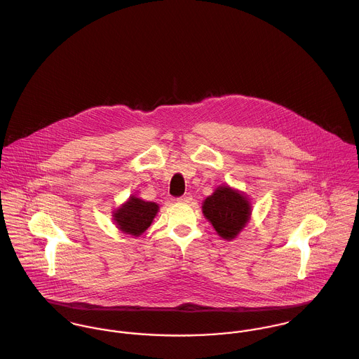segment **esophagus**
<instances>
[{"label":"esophagus","instance_id":"34e87169","mask_svg":"<svg viewBox=\"0 0 359 359\" xmlns=\"http://www.w3.org/2000/svg\"><path fill=\"white\" fill-rule=\"evenodd\" d=\"M191 201H192V195L191 194H187V195L178 198V202H181V203H189Z\"/></svg>","mask_w":359,"mask_h":359}]
</instances>
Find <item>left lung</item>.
Returning <instances> with one entry per match:
<instances>
[{
  "label": "left lung",
  "instance_id": "obj_1",
  "mask_svg": "<svg viewBox=\"0 0 359 359\" xmlns=\"http://www.w3.org/2000/svg\"><path fill=\"white\" fill-rule=\"evenodd\" d=\"M202 210L215 232L225 241H232L243 231L252 217L249 196L229 185H219L207 196Z\"/></svg>",
  "mask_w": 359,
  "mask_h": 359
}]
</instances>
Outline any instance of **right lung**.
Instances as JSON below:
<instances>
[{
    "instance_id": "add662e5",
    "label": "right lung",
    "mask_w": 359,
    "mask_h": 359,
    "mask_svg": "<svg viewBox=\"0 0 359 359\" xmlns=\"http://www.w3.org/2000/svg\"><path fill=\"white\" fill-rule=\"evenodd\" d=\"M157 211V203L145 202L135 195H131L127 202L113 211L111 215L118 231L138 238L151 226Z\"/></svg>"
}]
</instances>
